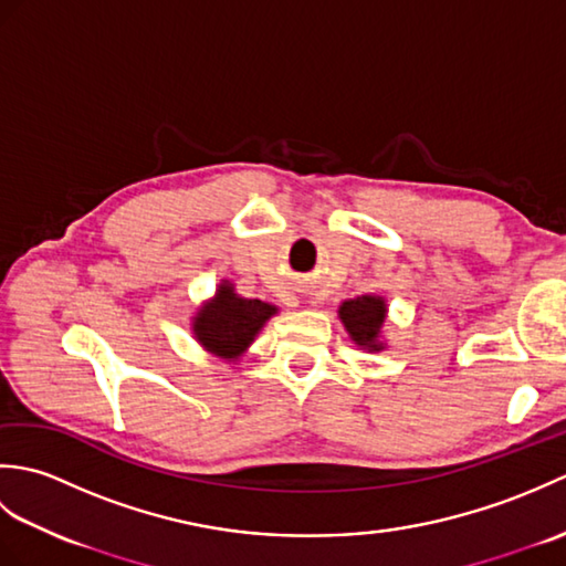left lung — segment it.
<instances>
[{
	"label": "left lung",
	"mask_w": 566,
	"mask_h": 566,
	"mask_svg": "<svg viewBox=\"0 0 566 566\" xmlns=\"http://www.w3.org/2000/svg\"><path fill=\"white\" fill-rule=\"evenodd\" d=\"M389 304L381 294H363L345 298L338 306V318L345 326L350 340L365 353L387 350L384 340V323H387Z\"/></svg>",
	"instance_id": "8db88e82"
}]
</instances>
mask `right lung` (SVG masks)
Returning a JSON list of instances; mask_svg holds the SVG:
<instances>
[{
	"mask_svg": "<svg viewBox=\"0 0 566 566\" xmlns=\"http://www.w3.org/2000/svg\"><path fill=\"white\" fill-rule=\"evenodd\" d=\"M280 308L260 298H245L235 292L231 280H221L211 298L191 316V338L213 357L238 363L255 343L260 331Z\"/></svg>",
	"mask_w": 566,
	"mask_h": 566,
	"instance_id": "1",
	"label": "right lung"
}]
</instances>
